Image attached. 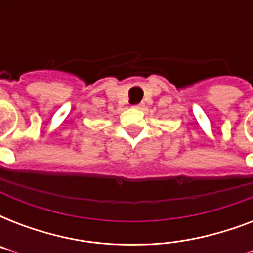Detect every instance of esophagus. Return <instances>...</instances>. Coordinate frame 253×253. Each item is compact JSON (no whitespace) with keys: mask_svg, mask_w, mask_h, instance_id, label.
<instances>
[{"mask_svg":"<svg viewBox=\"0 0 253 253\" xmlns=\"http://www.w3.org/2000/svg\"><path fill=\"white\" fill-rule=\"evenodd\" d=\"M135 109H138V110H140V109H143L144 107V103L140 102V103H136V105H134Z\"/></svg>","mask_w":253,"mask_h":253,"instance_id":"obj_1","label":"esophagus"}]
</instances>
